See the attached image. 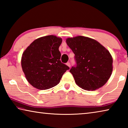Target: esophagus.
<instances>
[{"mask_svg":"<svg viewBox=\"0 0 128 128\" xmlns=\"http://www.w3.org/2000/svg\"><path fill=\"white\" fill-rule=\"evenodd\" d=\"M67 66H68L69 67H70V62H66V64Z\"/></svg>","mask_w":128,"mask_h":128,"instance_id":"34e87169","label":"esophagus"}]
</instances>
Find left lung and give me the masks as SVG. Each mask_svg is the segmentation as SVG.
I'll return each mask as SVG.
<instances>
[{
	"label": "left lung",
	"instance_id": "8db88e82",
	"mask_svg": "<svg viewBox=\"0 0 128 128\" xmlns=\"http://www.w3.org/2000/svg\"><path fill=\"white\" fill-rule=\"evenodd\" d=\"M68 46L74 54L76 65L70 72L82 89L95 90L107 82L112 72L110 52L93 39L83 36L68 38Z\"/></svg>",
	"mask_w": 128,
	"mask_h": 128
}]
</instances>
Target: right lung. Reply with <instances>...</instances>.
I'll list each match as a JSON object with an SVG mask.
<instances>
[{
  "label": "right lung",
  "instance_id": "right-lung-1",
  "mask_svg": "<svg viewBox=\"0 0 128 128\" xmlns=\"http://www.w3.org/2000/svg\"><path fill=\"white\" fill-rule=\"evenodd\" d=\"M61 38L48 36L36 39L23 53L21 66L28 81L40 90H46L59 83L69 67L60 61Z\"/></svg>",
  "mask_w": 128,
  "mask_h": 128
}]
</instances>
